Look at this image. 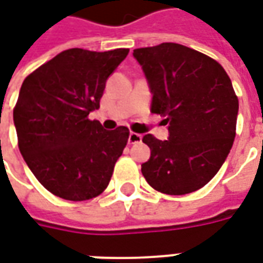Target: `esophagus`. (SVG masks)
Segmentation results:
<instances>
[{
  "instance_id": "esophagus-1",
  "label": "esophagus",
  "mask_w": 263,
  "mask_h": 263,
  "mask_svg": "<svg viewBox=\"0 0 263 263\" xmlns=\"http://www.w3.org/2000/svg\"><path fill=\"white\" fill-rule=\"evenodd\" d=\"M142 141V135H139V134H137V132H131L129 134V138H128V142L131 143H139Z\"/></svg>"
}]
</instances>
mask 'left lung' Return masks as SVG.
I'll return each instance as SVG.
<instances>
[{
    "mask_svg": "<svg viewBox=\"0 0 263 263\" xmlns=\"http://www.w3.org/2000/svg\"><path fill=\"white\" fill-rule=\"evenodd\" d=\"M154 94L151 111L165 117L169 139L142 138L151 158L142 175L155 190L192 193L217 175L235 138L238 97L217 60L179 43L134 50Z\"/></svg>",
    "mask_w": 263,
    "mask_h": 263,
    "instance_id": "1",
    "label": "left lung"
}]
</instances>
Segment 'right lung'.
Returning <instances> with one entry per match:
<instances>
[{
	"mask_svg": "<svg viewBox=\"0 0 263 263\" xmlns=\"http://www.w3.org/2000/svg\"><path fill=\"white\" fill-rule=\"evenodd\" d=\"M129 49H67L26 77L14 108L18 146L50 193L70 201L97 197L108 186L129 129H104L88 114L100 108L105 81Z\"/></svg>",
	"mask_w": 263,
	"mask_h": 263,
	"instance_id": "obj_1",
	"label": "right lung"
}]
</instances>
